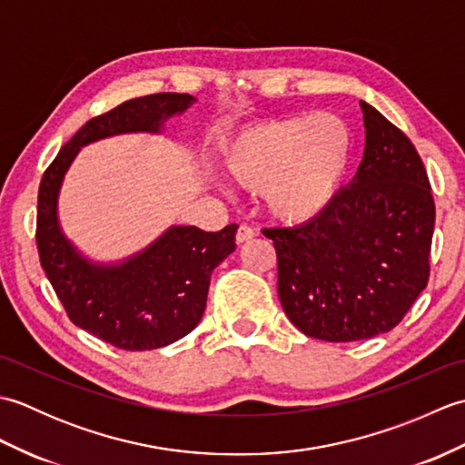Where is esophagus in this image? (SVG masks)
Wrapping results in <instances>:
<instances>
[{"label": "esophagus", "instance_id": "obj_1", "mask_svg": "<svg viewBox=\"0 0 465 465\" xmlns=\"http://www.w3.org/2000/svg\"><path fill=\"white\" fill-rule=\"evenodd\" d=\"M253 238H255V232L252 230L250 225H240L238 232H235V242H238V243H245V242H250Z\"/></svg>", "mask_w": 465, "mask_h": 465}]
</instances>
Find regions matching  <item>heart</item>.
Segmentation results:
<instances>
[{
    "mask_svg": "<svg viewBox=\"0 0 465 465\" xmlns=\"http://www.w3.org/2000/svg\"><path fill=\"white\" fill-rule=\"evenodd\" d=\"M353 135L335 114L295 115L252 125L227 143L223 173L245 192L262 193L283 223L325 212L350 170Z\"/></svg>",
    "mask_w": 465,
    "mask_h": 465,
    "instance_id": "heart-1",
    "label": "heart"
}]
</instances>
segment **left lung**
<instances>
[{"instance_id":"obj_1","label":"left lung","mask_w":465,"mask_h":465,"mask_svg":"<svg viewBox=\"0 0 465 465\" xmlns=\"http://www.w3.org/2000/svg\"><path fill=\"white\" fill-rule=\"evenodd\" d=\"M360 105L365 150L353 182L313 220L262 230L278 255L285 315L323 341L393 330L430 280L436 203L426 167L406 134Z\"/></svg>"}]
</instances>
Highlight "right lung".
<instances>
[{"mask_svg":"<svg viewBox=\"0 0 465 465\" xmlns=\"http://www.w3.org/2000/svg\"><path fill=\"white\" fill-rule=\"evenodd\" d=\"M192 102L187 94H152L92 117L59 150L39 182L35 243L49 283L77 328L125 351L163 348L200 323L212 272L235 250L238 225L220 232L173 225L125 263L94 265L59 230V183L82 145L115 134L157 132L165 117Z\"/></svg>","mask_w":465,"mask_h":465,"instance_id":"1","label":"right lung"}]
</instances>
